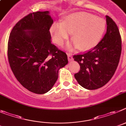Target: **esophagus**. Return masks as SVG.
Masks as SVG:
<instances>
[{
    "mask_svg": "<svg viewBox=\"0 0 126 126\" xmlns=\"http://www.w3.org/2000/svg\"><path fill=\"white\" fill-rule=\"evenodd\" d=\"M67 56H68V59L69 62H72L73 60V56L71 55V54L70 53H67Z\"/></svg>",
    "mask_w": 126,
    "mask_h": 126,
    "instance_id": "34e87169",
    "label": "esophagus"
}]
</instances>
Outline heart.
<instances>
[{
    "label": "heart",
    "instance_id": "b5f03b06",
    "mask_svg": "<svg viewBox=\"0 0 126 126\" xmlns=\"http://www.w3.org/2000/svg\"><path fill=\"white\" fill-rule=\"evenodd\" d=\"M105 29V22L102 18L87 12H76L69 15L62 22H55L51 26L53 41L58 45L72 32L73 39L68 42V49L79 48L88 50L98 45Z\"/></svg>",
    "mask_w": 126,
    "mask_h": 126
}]
</instances>
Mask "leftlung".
<instances>
[{"mask_svg": "<svg viewBox=\"0 0 126 126\" xmlns=\"http://www.w3.org/2000/svg\"><path fill=\"white\" fill-rule=\"evenodd\" d=\"M107 32L98 45L83 55L73 56L80 70L75 74L79 84L88 90L105 85L113 77L121 54V38L116 24L106 16Z\"/></svg>", "mask_w": 126, "mask_h": 126, "instance_id": "8db88e82", "label": "left lung"}]
</instances>
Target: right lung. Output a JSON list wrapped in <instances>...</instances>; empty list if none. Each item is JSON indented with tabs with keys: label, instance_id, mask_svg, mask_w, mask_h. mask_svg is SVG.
<instances>
[{
	"label": "right lung",
	"instance_id": "1",
	"mask_svg": "<svg viewBox=\"0 0 126 126\" xmlns=\"http://www.w3.org/2000/svg\"><path fill=\"white\" fill-rule=\"evenodd\" d=\"M49 11L31 13L14 27L8 42V59L14 75L30 92L51 90L58 71L68 63L67 55L51 43Z\"/></svg>",
	"mask_w": 126,
	"mask_h": 126
}]
</instances>
